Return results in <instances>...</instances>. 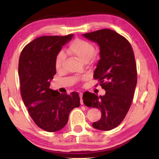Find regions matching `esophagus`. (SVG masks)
<instances>
[{
  "mask_svg": "<svg viewBox=\"0 0 159 159\" xmlns=\"http://www.w3.org/2000/svg\"><path fill=\"white\" fill-rule=\"evenodd\" d=\"M79 96H80V104H83V100L82 99V97H83V93H79Z\"/></svg>",
  "mask_w": 159,
  "mask_h": 159,
  "instance_id": "obj_1",
  "label": "esophagus"
}]
</instances>
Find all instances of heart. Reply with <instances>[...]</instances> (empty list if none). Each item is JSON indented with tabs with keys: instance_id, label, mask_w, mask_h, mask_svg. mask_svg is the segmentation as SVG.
Wrapping results in <instances>:
<instances>
[{
	"instance_id": "b5f03b06",
	"label": "heart",
	"mask_w": 159,
	"mask_h": 159,
	"mask_svg": "<svg viewBox=\"0 0 159 159\" xmlns=\"http://www.w3.org/2000/svg\"><path fill=\"white\" fill-rule=\"evenodd\" d=\"M67 52L83 62H87L93 57L95 48L90 43L85 40L76 39L70 44ZM64 60V55L62 52H60L55 60V67L57 70H60L61 68Z\"/></svg>"
}]
</instances>
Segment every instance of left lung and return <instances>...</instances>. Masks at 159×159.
Returning <instances> with one entry per match:
<instances>
[{
  "instance_id": "1",
  "label": "left lung",
  "mask_w": 159,
  "mask_h": 159,
  "mask_svg": "<svg viewBox=\"0 0 159 159\" xmlns=\"http://www.w3.org/2000/svg\"><path fill=\"white\" fill-rule=\"evenodd\" d=\"M83 36L99 45L100 60L94 72L104 96L85 92L83 99L86 106L98 108L102 117L93 126L101 130H110L121 123L133 102L137 85V66L130 43L114 30L104 29Z\"/></svg>"
}]
</instances>
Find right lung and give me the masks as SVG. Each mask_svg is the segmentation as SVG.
<instances>
[{"mask_svg": "<svg viewBox=\"0 0 159 159\" xmlns=\"http://www.w3.org/2000/svg\"><path fill=\"white\" fill-rule=\"evenodd\" d=\"M72 36L39 37L20 54L18 72L21 98L32 120L47 132L61 130L68 122L71 110L80 106L78 93L60 94L50 88V80L56 74V57Z\"/></svg>", "mask_w": 159, "mask_h": 159, "instance_id": "add662e5", "label": "right lung"}]
</instances>
